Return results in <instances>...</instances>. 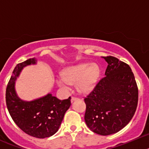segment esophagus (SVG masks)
I'll list each match as a JSON object with an SVG mask.
<instances>
[{
  "mask_svg": "<svg viewBox=\"0 0 149 149\" xmlns=\"http://www.w3.org/2000/svg\"><path fill=\"white\" fill-rule=\"evenodd\" d=\"M77 99H78V98H76V97H74V96H72V98H71V101H72V102H73L74 101H75V100H77Z\"/></svg>",
  "mask_w": 149,
  "mask_h": 149,
  "instance_id": "34e87169",
  "label": "esophagus"
}]
</instances>
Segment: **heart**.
Masks as SVG:
<instances>
[{"instance_id":"heart-1","label":"heart","mask_w":149,"mask_h":149,"mask_svg":"<svg viewBox=\"0 0 149 149\" xmlns=\"http://www.w3.org/2000/svg\"><path fill=\"white\" fill-rule=\"evenodd\" d=\"M100 72L99 67L96 64L83 63L68 67L64 70L63 76L58 77L57 84L65 91H69L71 84L77 83L80 92L89 93L95 86Z\"/></svg>"}]
</instances>
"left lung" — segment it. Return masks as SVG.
<instances>
[{
	"mask_svg": "<svg viewBox=\"0 0 149 149\" xmlns=\"http://www.w3.org/2000/svg\"><path fill=\"white\" fill-rule=\"evenodd\" d=\"M107 63L105 77L84 98V119L91 131L102 136L115 134L134 116L138 103V87L127 63L112 56H102Z\"/></svg>",
	"mask_w": 149,
	"mask_h": 149,
	"instance_id": "1",
	"label": "left lung"
}]
</instances>
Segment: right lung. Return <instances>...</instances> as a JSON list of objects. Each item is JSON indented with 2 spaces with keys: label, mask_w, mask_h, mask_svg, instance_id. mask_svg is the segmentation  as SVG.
Returning a JSON list of instances; mask_svg holds the SVG:
<instances>
[{
  "label": "right lung",
  "mask_w": 149,
  "mask_h": 149,
  "mask_svg": "<svg viewBox=\"0 0 149 149\" xmlns=\"http://www.w3.org/2000/svg\"><path fill=\"white\" fill-rule=\"evenodd\" d=\"M36 61L30 58L17 64L6 86V103L12 119L21 130L30 136L43 139L58 131L65 112L71 106V97L60 100L49 93L31 101L18 98L15 89L17 77L24 67L36 64Z\"/></svg>",
  "instance_id": "right-lung-1"
}]
</instances>
